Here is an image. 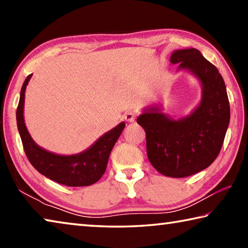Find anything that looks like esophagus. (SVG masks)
Instances as JSON below:
<instances>
[{
	"label": "esophagus",
	"mask_w": 248,
	"mask_h": 248,
	"mask_svg": "<svg viewBox=\"0 0 248 248\" xmlns=\"http://www.w3.org/2000/svg\"><path fill=\"white\" fill-rule=\"evenodd\" d=\"M137 118V112L132 111V110H128L124 114V119L128 121V123H133L134 120Z\"/></svg>",
	"instance_id": "obj_1"
}]
</instances>
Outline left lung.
Masks as SVG:
<instances>
[{
  "label": "left lung",
  "instance_id": "left-lung-1",
  "mask_svg": "<svg viewBox=\"0 0 248 248\" xmlns=\"http://www.w3.org/2000/svg\"><path fill=\"white\" fill-rule=\"evenodd\" d=\"M170 62L199 79L200 104L177 120L158 106L146 108L137 123L145 131L146 154L154 169L167 177L183 178L207 169L219 155L230 123V103L219 70L199 50H176Z\"/></svg>",
  "mask_w": 248,
  "mask_h": 248
}]
</instances>
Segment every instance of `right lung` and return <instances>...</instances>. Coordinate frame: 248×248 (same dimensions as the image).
<instances>
[{
    "instance_id": "right-lung-1",
    "label": "right lung",
    "mask_w": 248,
    "mask_h": 248,
    "mask_svg": "<svg viewBox=\"0 0 248 248\" xmlns=\"http://www.w3.org/2000/svg\"><path fill=\"white\" fill-rule=\"evenodd\" d=\"M31 75L29 74L23 84L16 110L18 132L31 164L46 177L65 186H90L98 182L106 170L109 154L124 129L125 124L120 123L84 152L74 155H59L48 152L35 143L24 121L25 91Z\"/></svg>"
}]
</instances>
